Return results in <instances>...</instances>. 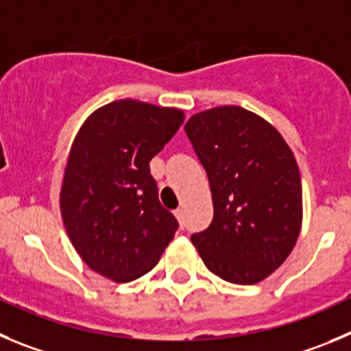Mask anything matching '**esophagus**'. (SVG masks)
<instances>
[{
	"label": "esophagus",
	"instance_id": "obj_1",
	"mask_svg": "<svg viewBox=\"0 0 351 351\" xmlns=\"http://www.w3.org/2000/svg\"><path fill=\"white\" fill-rule=\"evenodd\" d=\"M175 216H176V218H178L180 223L183 225V221H185V213H183V208L175 209Z\"/></svg>",
	"mask_w": 351,
	"mask_h": 351
}]
</instances>
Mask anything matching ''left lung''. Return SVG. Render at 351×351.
Wrapping results in <instances>:
<instances>
[{"label":"left lung","instance_id":"1","mask_svg":"<svg viewBox=\"0 0 351 351\" xmlns=\"http://www.w3.org/2000/svg\"><path fill=\"white\" fill-rule=\"evenodd\" d=\"M185 133L206 169L215 209L192 244L227 282L267 279L289 256L301 228V178L289 145L271 124L237 106L195 114Z\"/></svg>","mask_w":351,"mask_h":351}]
</instances>
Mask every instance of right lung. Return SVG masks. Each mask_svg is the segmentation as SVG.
Returning a JSON list of instances; mask_svg holds the SVG:
<instances>
[{
  "instance_id": "right-lung-1",
  "label": "right lung",
  "mask_w": 351,
  "mask_h": 351,
  "mask_svg": "<svg viewBox=\"0 0 351 351\" xmlns=\"http://www.w3.org/2000/svg\"><path fill=\"white\" fill-rule=\"evenodd\" d=\"M183 117L178 109L117 100L95 110L72 143L62 220L77 254L107 279L130 282L152 270L178 230L149 162Z\"/></svg>"
}]
</instances>
